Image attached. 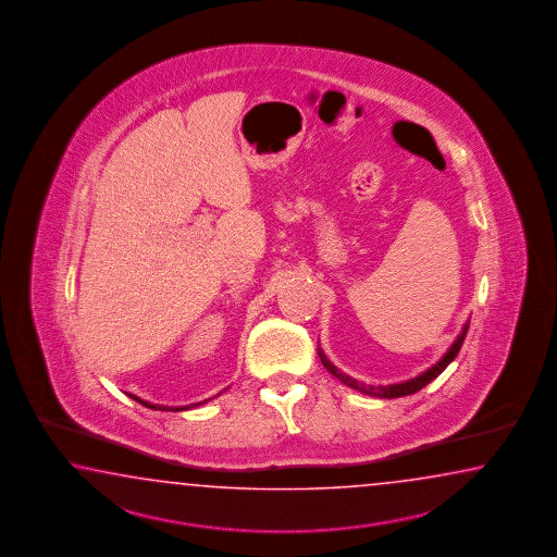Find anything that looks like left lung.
<instances>
[{
    "mask_svg": "<svg viewBox=\"0 0 557 557\" xmlns=\"http://www.w3.org/2000/svg\"><path fill=\"white\" fill-rule=\"evenodd\" d=\"M466 332H468V322L463 324L462 332H460V336H458V338L454 341V344H451L450 350H448L446 355L442 356L434 367L428 368L426 372L418 374L416 379L406 380V382H398V384H391V386H372V384H364V382H360V380L352 379V376H348V374L341 372L338 368L332 364L331 360L326 358V355H324L320 348L319 356L320 360H322V364H324V368L331 372L332 376L344 382L346 386H350V388H355V391L362 392V394H368V396H374V398H400V396H408V394H414V392L422 391L426 384H430L432 380L436 379V376H440V374L444 372V368L448 367L451 360H454V358L458 356V352H460L463 338H466Z\"/></svg>",
    "mask_w": 557,
    "mask_h": 557,
    "instance_id": "8db88e82",
    "label": "left lung"
}]
</instances>
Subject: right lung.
Wrapping results in <instances>:
<instances>
[{
    "instance_id": "right-lung-1",
    "label": "right lung",
    "mask_w": 557,
    "mask_h": 557,
    "mask_svg": "<svg viewBox=\"0 0 557 557\" xmlns=\"http://www.w3.org/2000/svg\"><path fill=\"white\" fill-rule=\"evenodd\" d=\"M131 398L133 400H137V403L143 404V406H147V408H151V410H173V412H178V410H189V408H193V406H199V404L205 403H197V404H190V406H181V408H166V406H161V404H149L145 403V400H141V398H137V396H133V394H129Z\"/></svg>"
}]
</instances>
